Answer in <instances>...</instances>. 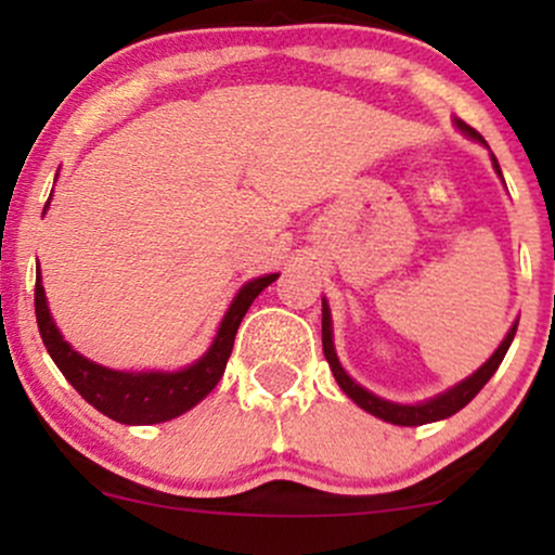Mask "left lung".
Here are the masks:
<instances>
[{
    "mask_svg": "<svg viewBox=\"0 0 555 555\" xmlns=\"http://www.w3.org/2000/svg\"><path fill=\"white\" fill-rule=\"evenodd\" d=\"M454 127L460 132H464L469 140H477V143H482L488 149V143L482 140V135L477 130H473L467 122H462V119L454 117ZM490 162H493V169L495 175L501 177V167L499 162H495V156L490 154ZM517 326L519 321L512 323V328H508V334L503 336V341L499 344V349H495L490 358L482 362L480 367L473 375H467V378H462L460 384H454L451 388H446V391L436 393V397L425 399V401H417V404H399V401H391V399H384L378 397V393L367 391L365 386H360L358 380L352 378L347 371L341 367L339 358H336V347H334V323H331V308H328V299L323 297V354H326L328 360V367L331 373H334L336 384L344 393H347L349 399L354 401V404L362 406L365 412H371L373 417H380L386 420V423L391 425H406V428H412V425H425V423H438V420H446L451 415H456V412L462 410V406H467L469 401L477 397V391H480L482 386L488 384L490 375L499 371L501 360L506 358L508 347H512L514 341V334H517Z\"/></svg>",
    "mask_w": 555,
    "mask_h": 555,
    "instance_id": "left-lung-1",
    "label": "left lung"
}]
</instances>
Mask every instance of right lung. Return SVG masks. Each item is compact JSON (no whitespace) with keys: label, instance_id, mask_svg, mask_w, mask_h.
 Listing matches in <instances>:
<instances>
[{"label":"right lung","instance_id":"right-lung-1","mask_svg":"<svg viewBox=\"0 0 555 555\" xmlns=\"http://www.w3.org/2000/svg\"><path fill=\"white\" fill-rule=\"evenodd\" d=\"M49 203H52V195L43 206V214L49 211ZM36 273V321L41 339L47 344V352L52 354L54 365L88 404L122 425L167 423V420L184 415L197 401L206 399L224 375L234 336H237L247 308L266 286L279 279V273H266V276L242 284L229 302L219 328H216L211 347L190 365L180 367V371H114V367L82 358L80 352L69 347L62 331L56 328L52 310H49L41 271Z\"/></svg>","mask_w":555,"mask_h":555}]
</instances>
